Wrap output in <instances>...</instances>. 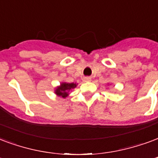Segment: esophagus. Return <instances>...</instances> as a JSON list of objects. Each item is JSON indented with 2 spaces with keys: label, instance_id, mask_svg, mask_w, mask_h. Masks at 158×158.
Masks as SVG:
<instances>
[{
  "label": "esophagus",
  "instance_id": "34e87169",
  "mask_svg": "<svg viewBox=\"0 0 158 158\" xmlns=\"http://www.w3.org/2000/svg\"><path fill=\"white\" fill-rule=\"evenodd\" d=\"M83 80H84L85 82H89V81H90L91 79L90 78H89V77H85V78H84V79H83Z\"/></svg>",
  "mask_w": 158,
  "mask_h": 158
}]
</instances>
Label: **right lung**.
<instances>
[{"mask_svg": "<svg viewBox=\"0 0 158 158\" xmlns=\"http://www.w3.org/2000/svg\"><path fill=\"white\" fill-rule=\"evenodd\" d=\"M77 87L76 83H67L61 82L60 85L54 88V94L58 97H61L65 99L66 97L69 96V93L70 90Z\"/></svg>", "mask_w": 158, "mask_h": 158, "instance_id": "add662e5", "label": "right lung"}]
</instances>
